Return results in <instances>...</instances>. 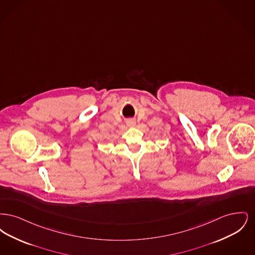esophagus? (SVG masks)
<instances>
[{
    "mask_svg": "<svg viewBox=\"0 0 255 255\" xmlns=\"http://www.w3.org/2000/svg\"><path fill=\"white\" fill-rule=\"evenodd\" d=\"M127 124H128L129 126H134V125H135V122H134L133 120H130Z\"/></svg>",
    "mask_w": 255,
    "mask_h": 255,
    "instance_id": "obj_1",
    "label": "esophagus"
}]
</instances>
